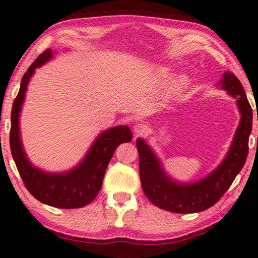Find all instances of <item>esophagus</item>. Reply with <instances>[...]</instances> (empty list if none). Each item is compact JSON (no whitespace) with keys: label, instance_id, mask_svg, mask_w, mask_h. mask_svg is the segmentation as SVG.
Masks as SVG:
<instances>
[{"label":"esophagus","instance_id":"34e87169","mask_svg":"<svg viewBox=\"0 0 258 258\" xmlns=\"http://www.w3.org/2000/svg\"><path fill=\"white\" fill-rule=\"evenodd\" d=\"M133 132L135 135L145 134V133H147V126L142 123H139L133 127Z\"/></svg>","mask_w":258,"mask_h":258}]
</instances>
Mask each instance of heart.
Returning <instances> with one entry per match:
<instances>
[{"label":"heart","mask_w":258,"mask_h":258,"mask_svg":"<svg viewBox=\"0 0 258 258\" xmlns=\"http://www.w3.org/2000/svg\"><path fill=\"white\" fill-rule=\"evenodd\" d=\"M172 69L167 66H158L155 69V78L158 82H164L168 80L172 75ZM190 84V80L186 75H178L173 80L171 85L168 86L167 90V98H174L176 95L181 94L187 89Z\"/></svg>","instance_id":"b5f03b06"}]
</instances>
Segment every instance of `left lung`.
Listing matches in <instances>:
<instances>
[{
	"instance_id": "8db88e82",
	"label": "left lung",
	"mask_w": 258,
	"mask_h": 258,
	"mask_svg": "<svg viewBox=\"0 0 258 258\" xmlns=\"http://www.w3.org/2000/svg\"><path fill=\"white\" fill-rule=\"evenodd\" d=\"M222 90L237 100L240 121L230 149L222 163L202 180L177 182L165 172L160 159L145 140L138 138L140 178L147 198L157 207L172 213H198L215 205L241 171L248 155L252 126V110L241 83L231 72L218 82Z\"/></svg>"
}]
</instances>
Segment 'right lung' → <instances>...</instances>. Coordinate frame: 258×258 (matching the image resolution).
<instances>
[{
    "label": "right lung",
    "instance_id": "add662e5",
    "mask_svg": "<svg viewBox=\"0 0 258 258\" xmlns=\"http://www.w3.org/2000/svg\"><path fill=\"white\" fill-rule=\"evenodd\" d=\"M53 58V51L47 49L34 61L21 78L18 95L11 111L10 148L17 168L30 195L38 202L56 208H80L97 197L102 186L109 161L120 143L130 142L132 132L128 126L118 125L103 131L94 140L77 166L66 172L51 173L37 168L26 155L20 138L19 117L26 97L27 85L35 69Z\"/></svg>",
    "mask_w": 258,
    "mask_h": 258
}]
</instances>
